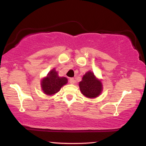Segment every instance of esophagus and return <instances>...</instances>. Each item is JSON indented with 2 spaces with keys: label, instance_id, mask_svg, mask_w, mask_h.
<instances>
[{
  "label": "esophagus",
  "instance_id": "obj_1",
  "mask_svg": "<svg viewBox=\"0 0 146 146\" xmlns=\"http://www.w3.org/2000/svg\"><path fill=\"white\" fill-rule=\"evenodd\" d=\"M69 83L70 84H74L75 83L74 78H70L69 79Z\"/></svg>",
  "mask_w": 146,
  "mask_h": 146
}]
</instances>
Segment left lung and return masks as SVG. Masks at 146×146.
I'll use <instances>...</instances> for the list:
<instances>
[{
  "instance_id": "8db88e82",
  "label": "left lung",
  "mask_w": 146,
  "mask_h": 146,
  "mask_svg": "<svg viewBox=\"0 0 146 146\" xmlns=\"http://www.w3.org/2000/svg\"><path fill=\"white\" fill-rule=\"evenodd\" d=\"M82 93L88 98H95L100 95L102 91V82L91 71L85 73L82 80L79 83Z\"/></svg>"
}]
</instances>
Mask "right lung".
<instances>
[{
	"instance_id": "right-lung-1",
	"label": "right lung",
	"mask_w": 146,
	"mask_h": 146,
	"mask_svg": "<svg viewBox=\"0 0 146 146\" xmlns=\"http://www.w3.org/2000/svg\"><path fill=\"white\" fill-rule=\"evenodd\" d=\"M68 82V80L64 77H59L55 68L48 72L47 76L41 81L42 90L44 94L53 95L58 93L64 85Z\"/></svg>"
}]
</instances>
